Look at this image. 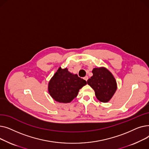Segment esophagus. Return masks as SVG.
<instances>
[{"instance_id": "obj_1", "label": "esophagus", "mask_w": 149, "mask_h": 149, "mask_svg": "<svg viewBox=\"0 0 149 149\" xmlns=\"http://www.w3.org/2000/svg\"><path fill=\"white\" fill-rule=\"evenodd\" d=\"M84 80L87 81L88 80V76H85V77H84Z\"/></svg>"}]
</instances>
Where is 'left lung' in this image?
I'll return each mask as SVG.
<instances>
[{"label": "left lung", "instance_id": "1", "mask_svg": "<svg viewBox=\"0 0 149 149\" xmlns=\"http://www.w3.org/2000/svg\"><path fill=\"white\" fill-rule=\"evenodd\" d=\"M93 75L87 81L94 90L97 98L103 103L111 100L117 89V83L113 74L104 67L95 68Z\"/></svg>", "mask_w": 149, "mask_h": 149}]
</instances>
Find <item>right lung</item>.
Segmentation results:
<instances>
[{
  "label": "right lung",
  "instance_id": "add662e5",
  "mask_svg": "<svg viewBox=\"0 0 149 149\" xmlns=\"http://www.w3.org/2000/svg\"><path fill=\"white\" fill-rule=\"evenodd\" d=\"M86 80L60 67L48 83V90L57 102L68 103L77 96L79 90L86 84Z\"/></svg>",
  "mask_w": 149,
  "mask_h": 149
}]
</instances>
